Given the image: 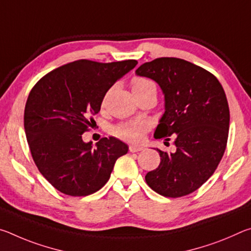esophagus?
I'll return each mask as SVG.
<instances>
[{
    "label": "esophagus",
    "mask_w": 251,
    "mask_h": 251,
    "mask_svg": "<svg viewBox=\"0 0 251 251\" xmlns=\"http://www.w3.org/2000/svg\"><path fill=\"white\" fill-rule=\"evenodd\" d=\"M143 150V146H137V145H130L129 146V151L130 152H137Z\"/></svg>",
    "instance_id": "1"
}]
</instances>
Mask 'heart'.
<instances>
[{
    "instance_id": "heart-1",
    "label": "heart",
    "mask_w": 251,
    "mask_h": 251,
    "mask_svg": "<svg viewBox=\"0 0 251 251\" xmlns=\"http://www.w3.org/2000/svg\"><path fill=\"white\" fill-rule=\"evenodd\" d=\"M131 91H133L135 97H138L151 92L156 93V86L150 79L144 77H134L131 79ZM106 97H107V95L104 97L103 105L105 104ZM148 128H150V125L145 121H136L115 126L113 133L118 138L124 139L126 142L139 143L142 142L144 134L146 133Z\"/></svg>"
}]
</instances>
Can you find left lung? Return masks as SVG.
<instances>
[{
    "label": "left lung",
    "instance_id": "left-lung-1",
    "mask_svg": "<svg viewBox=\"0 0 251 251\" xmlns=\"http://www.w3.org/2000/svg\"><path fill=\"white\" fill-rule=\"evenodd\" d=\"M136 74L160 86L165 113L154 137L169 141L173 135L176 146L171 154L157 150L160 164L146 174L147 185L165 197L192 194L215 173L226 150L230 115L222 84L202 67L176 57L144 63Z\"/></svg>",
    "mask_w": 251,
    "mask_h": 251
}]
</instances>
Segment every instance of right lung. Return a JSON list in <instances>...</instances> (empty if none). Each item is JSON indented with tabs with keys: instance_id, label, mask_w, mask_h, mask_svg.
<instances>
[{
	"instance_id": "add662e5",
	"label": "right lung",
	"mask_w": 251,
	"mask_h": 251,
	"mask_svg": "<svg viewBox=\"0 0 251 251\" xmlns=\"http://www.w3.org/2000/svg\"><path fill=\"white\" fill-rule=\"evenodd\" d=\"M137 65L135 59L99 63L78 59L43 76L32 88L24 110L29 151L50 185L70 196L96 193L109 179L128 146L115 137L96 146L84 143L106 93Z\"/></svg>"
}]
</instances>
